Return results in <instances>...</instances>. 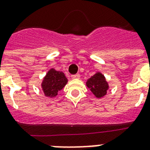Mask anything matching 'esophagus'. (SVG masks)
Listing matches in <instances>:
<instances>
[{"instance_id": "1", "label": "esophagus", "mask_w": 150, "mask_h": 150, "mask_svg": "<svg viewBox=\"0 0 150 150\" xmlns=\"http://www.w3.org/2000/svg\"><path fill=\"white\" fill-rule=\"evenodd\" d=\"M71 78H72L73 79H79V78H80V75H79V74H75V75H71Z\"/></svg>"}]
</instances>
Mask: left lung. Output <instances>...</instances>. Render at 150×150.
<instances>
[{
  "instance_id": "left-lung-1",
  "label": "left lung",
  "mask_w": 150,
  "mask_h": 150,
  "mask_svg": "<svg viewBox=\"0 0 150 150\" xmlns=\"http://www.w3.org/2000/svg\"><path fill=\"white\" fill-rule=\"evenodd\" d=\"M86 86L97 98L105 96L109 87L104 76L100 72H97L93 75L87 81Z\"/></svg>"
}]
</instances>
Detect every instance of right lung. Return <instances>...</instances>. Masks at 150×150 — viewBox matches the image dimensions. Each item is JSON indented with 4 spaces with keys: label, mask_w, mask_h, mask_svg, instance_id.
I'll return each mask as SVG.
<instances>
[{
    "label": "right lung",
    "mask_w": 150,
    "mask_h": 150,
    "mask_svg": "<svg viewBox=\"0 0 150 150\" xmlns=\"http://www.w3.org/2000/svg\"><path fill=\"white\" fill-rule=\"evenodd\" d=\"M68 82V79L62 71L50 69L42 82V88L46 96L54 97Z\"/></svg>",
    "instance_id": "right-lung-1"
}]
</instances>
